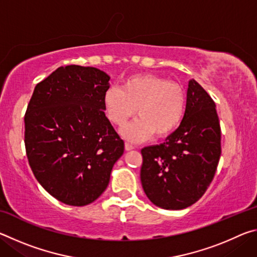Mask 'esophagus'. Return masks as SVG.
Instances as JSON below:
<instances>
[{"mask_svg": "<svg viewBox=\"0 0 257 257\" xmlns=\"http://www.w3.org/2000/svg\"><path fill=\"white\" fill-rule=\"evenodd\" d=\"M124 149H125V151H130L134 149V146L132 144H129V143H124Z\"/></svg>", "mask_w": 257, "mask_h": 257, "instance_id": "34e87169", "label": "esophagus"}]
</instances>
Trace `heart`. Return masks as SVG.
I'll return each mask as SVG.
<instances>
[{"instance_id": "b5f03b06", "label": "heart", "mask_w": 257, "mask_h": 257, "mask_svg": "<svg viewBox=\"0 0 257 257\" xmlns=\"http://www.w3.org/2000/svg\"><path fill=\"white\" fill-rule=\"evenodd\" d=\"M103 103L108 120L118 127H122L137 110L139 119L128 124L122 135L139 142L151 135L164 138L175 132L184 119L186 95L177 82L153 73H141L129 77L121 89H106Z\"/></svg>"}]
</instances>
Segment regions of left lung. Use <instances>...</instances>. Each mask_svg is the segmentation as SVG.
<instances>
[{"label": "left lung", "instance_id": "obj_1", "mask_svg": "<svg viewBox=\"0 0 257 257\" xmlns=\"http://www.w3.org/2000/svg\"><path fill=\"white\" fill-rule=\"evenodd\" d=\"M220 155L221 128L215 103L193 79L179 127L162 144L142 150L143 189L161 208L188 207L208 188Z\"/></svg>", "mask_w": 257, "mask_h": 257}]
</instances>
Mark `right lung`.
Returning <instances> with one entry per match:
<instances>
[{"mask_svg": "<svg viewBox=\"0 0 257 257\" xmlns=\"http://www.w3.org/2000/svg\"><path fill=\"white\" fill-rule=\"evenodd\" d=\"M105 72L60 67L38 82L25 114V147L35 178L67 205L84 206L106 189L124 143L104 113Z\"/></svg>", "mask_w": 257, "mask_h": 257, "instance_id": "right-lung-1", "label": "right lung"}]
</instances>
